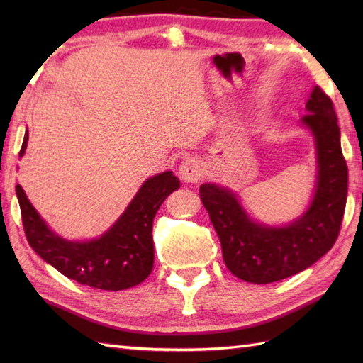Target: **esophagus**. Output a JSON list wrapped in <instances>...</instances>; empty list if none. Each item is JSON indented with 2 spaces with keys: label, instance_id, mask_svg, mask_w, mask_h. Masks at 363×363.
Here are the masks:
<instances>
[{
  "label": "esophagus",
  "instance_id": "esophagus-1",
  "mask_svg": "<svg viewBox=\"0 0 363 363\" xmlns=\"http://www.w3.org/2000/svg\"><path fill=\"white\" fill-rule=\"evenodd\" d=\"M179 174L186 182H198L204 174V168L195 159H187L179 167Z\"/></svg>",
  "mask_w": 363,
  "mask_h": 363
}]
</instances>
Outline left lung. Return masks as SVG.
Returning <instances> with one entry per match:
<instances>
[{
    "label": "left lung",
    "instance_id": "left-lung-1",
    "mask_svg": "<svg viewBox=\"0 0 363 363\" xmlns=\"http://www.w3.org/2000/svg\"><path fill=\"white\" fill-rule=\"evenodd\" d=\"M301 121L317 142L318 179L311 207L284 228L252 221L228 189L203 184L199 198L217 230L223 260L238 279L269 284L309 268L333 248L340 234L348 194V167L333 99L312 90Z\"/></svg>",
    "mask_w": 363,
    "mask_h": 363
}]
</instances>
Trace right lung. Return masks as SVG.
Wrapping results in <instances>:
<instances>
[{
    "label": "right lung",
    "mask_w": 363,
    "mask_h": 363,
    "mask_svg": "<svg viewBox=\"0 0 363 363\" xmlns=\"http://www.w3.org/2000/svg\"><path fill=\"white\" fill-rule=\"evenodd\" d=\"M26 145L28 130L20 157ZM179 186V179L172 172L146 179L117 223L106 234L89 242H70L54 234L29 203L21 186L15 191L28 243L38 256L68 279L94 289L118 291L134 287L150 276L154 264L152 220L165 198Z\"/></svg>",
    "instance_id": "add662e5"
}]
</instances>
